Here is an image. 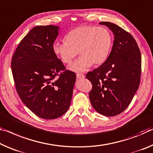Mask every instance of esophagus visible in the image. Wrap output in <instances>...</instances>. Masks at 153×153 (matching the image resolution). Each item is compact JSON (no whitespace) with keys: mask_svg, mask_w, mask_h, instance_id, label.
Listing matches in <instances>:
<instances>
[{"mask_svg":"<svg viewBox=\"0 0 153 153\" xmlns=\"http://www.w3.org/2000/svg\"><path fill=\"white\" fill-rule=\"evenodd\" d=\"M76 77H77V78L81 79V78H84V77H85V76H84V75L82 74H77Z\"/></svg>","mask_w":153,"mask_h":153,"instance_id":"34e87169","label":"esophagus"}]
</instances>
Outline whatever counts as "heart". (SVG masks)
<instances>
[{"label":"heart","instance_id":"b5f03b06","mask_svg":"<svg viewBox=\"0 0 153 153\" xmlns=\"http://www.w3.org/2000/svg\"><path fill=\"white\" fill-rule=\"evenodd\" d=\"M65 40L53 43V52L62 62L69 63L78 52L80 56L69 66V69L76 72L85 71L92 64L103 63L112 46L110 31L95 26H81L73 29L65 35Z\"/></svg>","mask_w":153,"mask_h":153}]
</instances>
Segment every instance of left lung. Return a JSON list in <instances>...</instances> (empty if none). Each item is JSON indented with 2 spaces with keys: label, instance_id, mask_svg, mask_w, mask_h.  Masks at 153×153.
<instances>
[{
  "label": "left lung",
  "instance_id": "1",
  "mask_svg": "<svg viewBox=\"0 0 153 153\" xmlns=\"http://www.w3.org/2000/svg\"><path fill=\"white\" fill-rule=\"evenodd\" d=\"M99 24L112 31L114 40L107 60L86 74V78L93 84L89 99L97 112L114 116L129 106L137 91L141 54L134 38L124 29L109 22Z\"/></svg>",
  "mask_w": 153,
  "mask_h": 153
}]
</instances>
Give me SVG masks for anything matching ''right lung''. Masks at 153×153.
I'll return each mask as SVG.
<instances>
[{
  "label": "right lung",
  "instance_id": "1",
  "mask_svg": "<svg viewBox=\"0 0 153 153\" xmlns=\"http://www.w3.org/2000/svg\"><path fill=\"white\" fill-rule=\"evenodd\" d=\"M59 26H37L21 41L11 60L17 92L29 110L43 119H55L69 109L76 83L75 73L65 71L52 50Z\"/></svg>",
  "mask_w": 153,
  "mask_h": 153
}]
</instances>
